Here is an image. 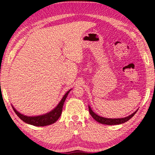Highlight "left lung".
<instances>
[{"label": "left lung", "mask_w": 155, "mask_h": 155, "mask_svg": "<svg viewBox=\"0 0 155 155\" xmlns=\"http://www.w3.org/2000/svg\"><path fill=\"white\" fill-rule=\"evenodd\" d=\"M137 109L135 112H133L132 114H130V115H128L127 117H122V118H107V117H104L102 116H100L98 114H96V113H94L92 109H91L90 106L89 105V111H90V115L92 116L93 118L99 123L103 124H107V125H117V124H123L126 122H127L129 120L131 117H132L133 115H134L136 112L137 111Z\"/></svg>", "instance_id": "8db88e82"}]
</instances>
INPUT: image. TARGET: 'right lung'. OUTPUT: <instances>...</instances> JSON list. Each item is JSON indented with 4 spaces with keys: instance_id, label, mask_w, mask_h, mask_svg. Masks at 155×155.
Segmentation results:
<instances>
[{
    "instance_id": "right-lung-1",
    "label": "right lung",
    "mask_w": 155,
    "mask_h": 155,
    "mask_svg": "<svg viewBox=\"0 0 155 155\" xmlns=\"http://www.w3.org/2000/svg\"><path fill=\"white\" fill-rule=\"evenodd\" d=\"M70 91H71V90H68L67 92L65 94V95L62 98L61 101L59 102L55 108H54L53 109L51 110V111L46 113L45 114L37 115V116H27V115L20 114V113L19 111H18L17 110L14 108V107L12 105L13 109L14 110L15 113L19 117L23 122L27 123V124L35 126V127H44V126L52 124L56 121H57L59 118V117L61 116L64 102Z\"/></svg>"
}]
</instances>
